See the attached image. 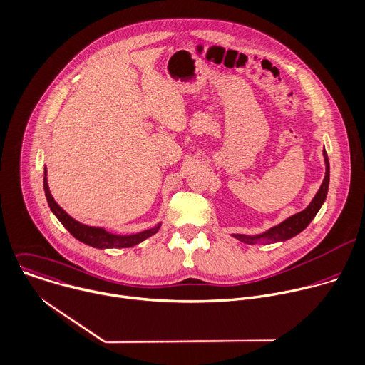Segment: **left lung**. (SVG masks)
<instances>
[{
	"mask_svg": "<svg viewBox=\"0 0 365 365\" xmlns=\"http://www.w3.org/2000/svg\"><path fill=\"white\" fill-rule=\"evenodd\" d=\"M324 160H325V178L322 181V185L319 188V191L317 192V195L314 197V200L311 201V204L301 212L294 214L292 217L286 218V220L277 226H274L273 229L267 230L263 235L259 236H242V235H233L236 239L249 243V245H255L256 242H263V243H276V242H283L287 240L290 237L297 236L298 233H301L304 229L308 227V225L312 222V218L317 215V212L319 211L321 205L324 204L325 198H327V192H328V185H329V161H328V155L324 151Z\"/></svg>",
	"mask_w": 365,
	"mask_h": 365,
	"instance_id": "obj_1",
	"label": "left lung"
}]
</instances>
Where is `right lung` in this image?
<instances>
[{
  "mask_svg": "<svg viewBox=\"0 0 365 365\" xmlns=\"http://www.w3.org/2000/svg\"><path fill=\"white\" fill-rule=\"evenodd\" d=\"M44 192H46V198L47 202L50 205V210L54 212V215L58 218V222L68 230V233L76 237L78 240L83 242L85 245H89L92 247L96 249H112V247H132L140 242H143L145 239L151 237L153 235H155L160 229L161 225L155 226L154 229L145 230L136 235H129V236H118V235H112L108 233L105 229L101 227H91L86 225H82L79 222H76L75 218H71L53 198L50 190H48V184H47V177L44 173Z\"/></svg>",
  "mask_w": 365,
  "mask_h": 365,
  "instance_id": "add662e5",
  "label": "right lung"
}]
</instances>
